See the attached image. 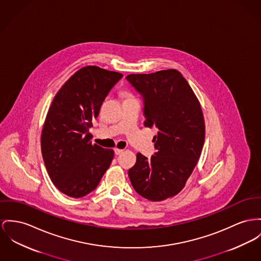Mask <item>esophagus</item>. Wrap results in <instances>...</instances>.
<instances>
[{
    "instance_id": "1",
    "label": "esophagus",
    "mask_w": 261,
    "mask_h": 261,
    "mask_svg": "<svg viewBox=\"0 0 261 261\" xmlns=\"http://www.w3.org/2000/svg\"><path fill=\"white\" fill-rule=\"evenodd\" d=\"M114 151H115V154H116V155H119V154L122 153V151H123V150H122V149H120V148H115V150H114Z\"/></svg>"
}]
</instances>
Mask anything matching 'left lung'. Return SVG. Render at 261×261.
<instances>
[{"label":"left lung","mask_w":261,"mask_h":261,"mask_svg":"<svg viewBox=\"0 0 261 261\" xmlns=\"http://www.w3.org/2000/svg\"><path fill=\"white\" fill-rule=\"evenodd\" d=\"M143 101L144 125L158 129L156 152L141 153L128 170L134 189L158 202L181 191L200 158L205 141V122L200 103L188 82L175 69L125 77Z\"/></svg>","instance_id":"obj_1"}]
</instances>
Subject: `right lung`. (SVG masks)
I'll list each match as a JSON object with an SVG mask.
<instances>
[{
  "mask_svg": "<svg viewBox=\"0 0 261 261\" xmlns=\"http://www.w3.org/2000/svg\"><path fill=\"white\" fill-rule=\"evenodd\" d=\"M122 77L97 66L83 67L53 99L41 133V152L53 184L69 197L93 191L112 163L114 150L92 144L89 127Z\"/></svg>",
  "mask_w": 261,
  "mask_h": 261,
  "instance_id": "obj_1",
  "label": "right lung"
}]
</instances>
